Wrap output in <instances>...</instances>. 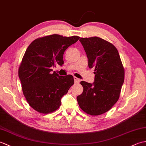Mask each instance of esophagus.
<instances>
[{"label":"esophagus","instance_id":"esophagus-1","mask_svg":"<svg viewBox=\"0 0 146 146\" xmlns=\"http://www.w3.org/2000/svg\"><path fill=\"white\" fill-rule=\"evenodd\" d=\"M73 78H74V81H75V83H79L80 80H79L78 78H76V76H74Z\"/></svg>","mask_w":146,"mask_h":146}]
</instances>
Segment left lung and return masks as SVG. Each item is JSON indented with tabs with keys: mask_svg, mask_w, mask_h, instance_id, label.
I'll return each mask as SVG.
<instances>
[{
	"mask_svg": "<svg viewBox=\"0 0 146 146\" xmlns=\"http://www.w3.org/2000/svg\"><path fill=\"white\" fill-rule=\"evenodd\" d=\"M88 59V67L95 68L93 83L81 82L83 91L76 99L80 107L91 115L109 110L118 101L124 82V68L117 48L98 37L80 39Z\"/></svg>",
	"mask_w": 146,
	"mask_h": 146,
	"instance_id": "left-lung-1",
	"label": "left lung"
}]
</instances>
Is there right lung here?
Listing matches in <instances>:
<instances>
[{"label": "right lung", "mask_w": 146, "mask_h": 146, "mask_svg": "<svg viewBox=\"0 0 146 146\" xmlns=\"http://www.w3.org/2000/svg\"><path fill=\"white\" fill-rule=\"evenodd\" d=\"M79 39L52 35L35 39L27 48L19 68V78L27 103L38 112L56 110L62 97L74 84L72 75L51 73V68L63 65L64 52Z\"/></svg>", "instance_id": "obj_1"}]
</instances>
